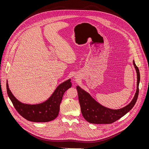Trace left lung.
<instances>
[{"label":"left lung","mask_w":149,"mask_h":149,"mask_svg":"<svg viewBox=\"0 0 149 149\" xmlns=\"http://www.w3.org/2000/svg\"><path fill=\"white\" fill-rule=\"evenodd\" d=\"M137 72V90L135 97L129 104L120 109H111L100 105L88 93L79 86H77L81 112L83 117L88 122L95 124H110L119 120L128 113L135 106L138 98L140 80V71L134 61Z\"/></svg>","instance_id":"obj_1"}]
</instances>
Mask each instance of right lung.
<instances>
[{
	"instance_id": "right-lung-1",
	"label": "right lung",
	"mask_w": 149,
	"mask_h": 149,
	"mask_svg": "<svg viewBox=\"0 0 149 149\" xmlns=\"http://www.w3.org/2000/svg\"><path fill=\"white\" fill-rule=\"evenodd\" d=\"M71 86L70 79L58 85L46 101L41 104L31 105L22 103L16 99L9 90L7 82L8 95L16 111L27 120L35 122H46L55 119L58 114L64 93Z\"/></svg>"
}]
</instances>
